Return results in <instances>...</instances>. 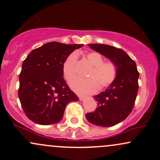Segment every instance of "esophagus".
I'll return each mask as SVG.
<instances>
[{
    "label": "esophagus",
    "mask_w": 160,
    "mask_h": 160,
    "mask_svg": "<svg viewBox=\"0 0 160 160\" xmlns=\"http://www.w3.org/2000/svg\"><path fill=\"white\" fill-rule=\"evenodd\" d=\"M78 98L80 101H82L84 98H85V96H83V95H78Z\"/></svg>",
    "instance_id": "esophagus-1"
}]
</instances>
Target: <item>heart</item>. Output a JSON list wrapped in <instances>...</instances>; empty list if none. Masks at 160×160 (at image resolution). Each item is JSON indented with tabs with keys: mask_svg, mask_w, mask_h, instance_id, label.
Segmentation results:
<instances>
[{
	"mask_svg": "<svg viewBox=\"0 0 160 160\" xmlns=\"http://www.w3.org/2000/svg\"><path fill=\"white\" fill-rule=\"evenodd\" d=\"M86 59L93 66L87 75L88 79H76L71 82L74 90L80 93H94L98 89L108 87L117 76V67L112 61H104L102 55L97 52L86 54ZM78 54L73 52L65 58L62 64V74L68 82L74 80L77 75Z\"/></svg>",
	"mask_w": 160,
	"mask_h": 160,
	"instance_id": "heart-1",
	"label": "heart"
}]
</instances>
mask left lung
<instances>
[{
  "label": "left lung",
  "mask_w": 160,
  "mask_h": 160,
  "mask_svg": "<svg viewBox=\"0 0 160 160\" xmlns=\"http://www.w3.org/2000/svg\"><path fill=\"white\" fill-rule=\"evenodd\" d=\"M89 46L114 62L117 67V76L113 83L94 96L98 108L86 114L91 123L110 127L124 120L132 111L138 91L139 72L135 61L122 49L96 43Z\"/></svg>",
  "instance_id": "1"
}]
</instances>
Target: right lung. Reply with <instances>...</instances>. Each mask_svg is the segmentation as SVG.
I'll return each mask as SVG.
<instances>
[{"label":"right lung","mask_w":160,"mask_h":160,"mask_svg":"<svg viewBox=\"0 0 160 160\" xmlns=\"http://www.w3.org/2000/svg\"><path fill=\"white\" fill-rule=\"evenodd\" d=\"M82 46L50 42L33 49L24 60L18 95L29 120L40 125L56 123L62 120L67 104L79 100L62 77V64Z\"/></svg>","instance_id":"right-lung-1"}]
</instances>
